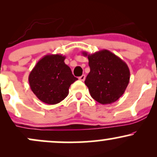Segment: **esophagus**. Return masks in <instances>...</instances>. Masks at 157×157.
I'll use <instances>...</instances> for the list:
<instances>
[{
  "label": "esophagus",
  "mask_w": 157,
  "mask_h": 157,
  "mask_svg": "<svg viewBox=\"0 0 157 157\" xmlns=\"http://www.w3.org/2000/svg\"><path fill=\"white\" fill-rule=\"evenodd\" d=\"M85 79H86V75H82V76H80V77H79V80L81 81H84Z\"/></svg>",
  "instance_id": "obj_1"
}]
</instances>
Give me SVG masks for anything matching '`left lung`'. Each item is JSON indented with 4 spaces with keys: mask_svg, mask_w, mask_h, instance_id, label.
Here are the masks:
<instances>
[{
    "mask_svg": "<svg viewBox=\"0 0 157 157\" xmlns=\"http://www.w3.org/2000/svg\"><path fill=\"white\" fill-rule=\"evenodd\" d=\"M89 59L90 72L85 84L94 100L106 105L116 102L125 92L130 80V71L122 59L109 50L94 54L83 52Z\"/></svg>",
    "mask_w": 157,
    "mask_h": 157,
    "instance_id": "left-lung-1",
    "label": "left lung"
}]
</instances>
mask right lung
<instances>
[{"instance_id":"1","label":"right lung","mask_w":157,"mask_h":157,"mask_svg":"<svg viewBox=\"0 0 157 157\" xmlns=\"http://www.w3.org/2000/svg\"><path fill=\"white\" fill-rule=\"evenodd\" d=\"M62 55H47L40 60L29 75L32 91L40 101L55 105L68 94L70 86L78 79L64 63Z\"/></svg>"}]
</instances>
